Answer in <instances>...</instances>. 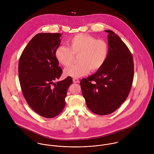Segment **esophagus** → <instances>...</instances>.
Wrapping results in <instances>:
<instances>
[{
    "instance_id": "esophagus-1",
    "label": "esophagus",
    "mask_w": 154,
    "mask_h": 154,
    "mask_svg": "<svg viewBox=\"0 0 154 154\" xmlns=\"http://www.w3.org/2000/svg\"><path fill=\"white\" fill-rule=\"evenodd\" d=\"M73 82L74 83H78V82H79V79H78V78H73Z\"/></svg>"
}]
</instances>
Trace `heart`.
<instances>
[{
    "instance_id": "1",
    "label": "heart",
    "mask_w": 154,
    "mask_h": 154,
    "mask_svg": "<svg viewBox=\"0 0 154 154\" xmlns=\"http://www.w3.org/2000/svg\"><path fill=\"white\" fill-rule=\"evenodd\" d=\"M69 47L59 46L55 51L57 61L63 66H69L75 56H78L77 65L70 66L64 71L66 76L79 78L99 70L105 63L109 53L107 43L102 39L86 34H79L68 41Z\"/></svg>"
}]
</instances>
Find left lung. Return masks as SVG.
Segmentation results:
<instances>
[{
	"label": "left lung",
	"instance_id": "8db88e82",
	"mask_svg": "<svg viewBox=\"0 0 154 154\" xmlns=\"http://www.w3.org/2000/svg\"><path fill=\"white\" fill-rule=\"evenodd\" d=\"M105 31L109 33L107 60L95 73L80 82L88 109L98 115L110 114L124 103L131 89L134 75L129 49L113 31Z\"/></svg>",
	"mask_w": 154,
	"mask_h": 154
}]
</instances>
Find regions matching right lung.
Masks as SVG:
<instances>
[{
    "instance_id": "add662e5",
    "label": "right lung",
    "mask_w": 154,
    "mask_h": 154,
    "mask_svg": "<svg viewBox=\"0 0 154 154\" xmlns=\"http://www.w3.org/2000/svg\"><path fill=\"white\" fill-rule=\"evenodd\" d=\"M60 33H39L22 51L18 74L22 94L30 107L45 118L59 115L65 106L70 76L54 83L62 73L55 51L60 43Z\"/></svg>"
}]
</instances>
